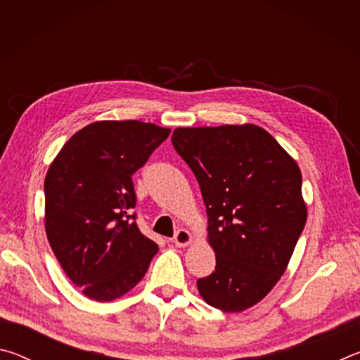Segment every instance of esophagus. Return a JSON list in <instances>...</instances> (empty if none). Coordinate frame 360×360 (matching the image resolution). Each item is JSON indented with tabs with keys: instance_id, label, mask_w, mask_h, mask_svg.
Returning <instances> with one entry per match:
<instances>
[{
	"instance_id": "1",
	"label": "esophagus",
	"mask_w": 360,
	"mask_h": 360,
	"mask_svg": "<svg viewBox=\"0 0 360 360\" xmlns=\"http://www.w3.org/2000/svg\"><path fill=\"white\" fill-rule=\"evenodd\" d=\"M192 233L188 230H184V229H181V230H178L176 231V235H174V245L178 246V248H186V246H188L192 243Z\"/></svg>"
}]
</instances>
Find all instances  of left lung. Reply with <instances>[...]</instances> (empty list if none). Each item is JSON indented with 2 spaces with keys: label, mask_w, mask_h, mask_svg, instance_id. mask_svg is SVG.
Here are the masks:
<instances>
[{
  "label": "left lung",
  "mask_w": 360,
  "mask_h": 360,
  "mask_svg": "<svg viewBox=\"0 0 360 360\" xmlns=\"http://www.w3.org/2000/svg\"><path fill=\"white\" fill-rule=\"evenodd\" d=\"M172 143L198 181L216 252L200 295L221 311H245L275 288L303 231L300 168L252 124L176 129Z\"/></svg>",
  "instance_id": "1"
}]
</instances>
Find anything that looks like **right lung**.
I'll use <instances>...</instances> for the list:
<instances>
[{
  "instance_id": "right-lung-1",
  "label": "right lung",
  "mask_w": 360,
  "mask_h": 360,
  "mask_svg": "<svg viewBox=\"0 0 360 360\" xmlns=\"http://www.w3.org/2000/svg\"><path fill=\"white\" fill-rule=\"evenodd\" d=\"M169 131L139 120L94 122L65 143L47 169L49 245L68 278L92 300L127 294L158 251L135 222L131 176Z\"/></svg>"
}]
</instances>
